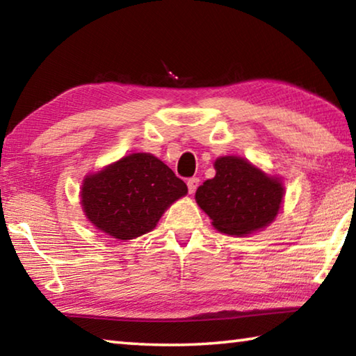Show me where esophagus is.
<instances>
[{"mask_svg":"<svg viewBox=\"0 0 356 356\" xmlns=\"http://www.w3.org/2000/svg\"><path fill=\"white\" fill-rule=\"evenodd\" d=\"M186 185H188V191L190 193H195L197 186H200V179L191 177V179H188V182H186Z\"/></svg>","mask_w":356,"mask_h":356,"instance_id":"obj_1","label":"esophagus"}]
</instances>
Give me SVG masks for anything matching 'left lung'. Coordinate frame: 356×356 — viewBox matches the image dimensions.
<instances>
[{"label":"left lung","mask_w":356,"mask_h":356,"mask_svg":"<svg viewBox=\"0 0 356 356\" xmlns=\"http://www.w3.org/2000/svg\"><path fill=\"white\" fill-rule=\"evenodd\" d=\"M215 177L196 190L195 200L212 226L227 236L243 237L276 220L284 201V184L237 155L218 156Z\"/></svg>","instance_id":"8db88e82"}]
</instances>
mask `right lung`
Returning <instances> with one entry per match:
<instances>
[{
  "instance_id": "obj_1",
  "label": "right lung",
  "mask_w": 356,
  "mask_h": 356,
  "mask_svg": "<svg viewBox=\"0 0 356 356\" xmlns=\"http://www.w3.org/2000/svg\"><path fill=\"white\" fill-rule=\"evenodd\" d=\"M186 193L171 168L152 154L138 152L84 176L80 204L95 229L134 240L155 229L166 209Z\"/></svg>"
}]
</instances>
